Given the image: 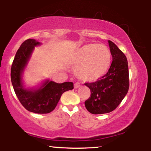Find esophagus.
Instances as JSON below:
<instances>
[{"mask_svg": "<svg viewBox=\"0 0 151 151\" xmlns=\"http://www.w3.org/2000/svg\"><path fill=\"white\" fill-rule=\"evenodd\" d=\"M79 86H80V84H79V83H78V82L74 83V89H77V88H79Z\"/></svg>", "mask_w": 151, "mask_h": 151, "instance_id": "1", "label": "esophagus"}]
</instances>
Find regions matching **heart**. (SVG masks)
Wrapping results in <instances>:
<instances>
[{
    "mask_svg": "<svg viewBox=\"0 0 151 151\" xmlns=\"http://www.w3.org/2000/svg\"><path fill=\"white\" fill-rule=\"evenodd\" d=\"M70 63L75 66L78 78L84 81H94L103 77L111 65V54L101 44H88L74 51Z\"/></svg>",
    "mask_w": 151,
    "mask_h": 151,
    "instance_id": "heart-1",
    "label": "heart"
}]
</instances>
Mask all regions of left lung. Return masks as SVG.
<instances>
[{
    "label": "left lung",
    "instance_id": "8db88e82",
    "mask_svg": "<svg viewBox=\"0 0 151 151\" xmlns=\"http://www.w3.org/2000/svg\"><path fill=\"white\" fill-rule=\"evenodd\" d=\"M108 42L113 60L108 72L96 81L84 84L91 91L84 104L88 111L93 114L111 112L129 91V66L126 55L113 42Z\"/></svg>",
    "mask_w": 151,
    "mask_h": 151
}]
</instances>
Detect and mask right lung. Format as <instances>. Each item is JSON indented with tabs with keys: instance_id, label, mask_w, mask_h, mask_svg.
<instances>
[{
	"instance_id": "obj_1",
	"label": "right lung",
	"mask_w": 151,
	"mask_h": 151,
	"mask_svg": "<svg viewBox=\"0 0 151 151\" xmlns=\"http://www.w3.org/2000/svg\"><path fill=\"white\" fill-rule=\"evenodd\" d=\"M40 45V42L34 39H28L22 43L12 64L10 77L17 97L27 111L35 114H48L55 109L62 93L74 89V84L70 81L58 84L46 80L37 89L24 87L22 74L35 47Z\"/></svg>"
}]
</instances>
